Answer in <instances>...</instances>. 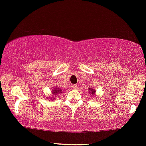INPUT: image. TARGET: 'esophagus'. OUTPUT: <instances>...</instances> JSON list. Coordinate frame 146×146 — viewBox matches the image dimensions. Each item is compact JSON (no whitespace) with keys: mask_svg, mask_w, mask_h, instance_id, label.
I'll return each mask as SVG.
<instances>
[{"mask_svg":"<svg viewBox=\"0 0 146 146\" xmlns=\"http://www.w3.org/2000/svg\"><path fill=\"white\" fill-rule=\"evenodd\" d=\"M72 87H73V89H78V85H77V84H73V85H72Z\"/></svg>","mask_w":146,"mask_h":146,"instance_id":"obj_1","label":"esophagus"}]
</instances>
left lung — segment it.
<instances>
[{
    "label": "left lung",
    "instance_id": "8db88e82",
    "mask_svg": "<svg viewBox=\"0 0 146 146\" xmlns=\"http://www.w3.org/2000/svg\"><path fill=\"white\" fill-rule=\"evenodd\" d=\"M91 94H92V96H94V94H95V90H94V88H91ZM89 92H90V91H89Z\"/></svg>",
    "mask_w": 146,
    "mask_h": 146
}]
</instances>
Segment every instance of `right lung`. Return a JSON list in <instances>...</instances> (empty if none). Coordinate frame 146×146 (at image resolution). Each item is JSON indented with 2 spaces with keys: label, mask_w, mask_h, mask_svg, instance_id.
Wrapping results in <instances>:
<instances>
[{
  "label": "right lung",
  "mask_w": 146,
  "mask_h": 146,
  "mask_svg": "<svg viewBox=\"0 0 146 146\" xmlns=\"http://www.w3.org/2000/svg\"><path fill=\"white\" fill-rule=\"evenodd\" d=\"M62 91L61 89H55L52 91V93H54V94H55V96L57 95V94H59V93H60V91Z\"/></svg>",
  "instance_id": "obj_1"
}]
</instances>
